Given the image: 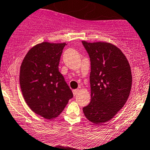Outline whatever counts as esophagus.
Returning <instances> with one entry per match:
<instances>
[{"label":"esophagus","mask_w":150,"mask_h":150,"mask_svg":"<svg viewBox=\"0 0 150 150\" xmlns=\"http://www.w3.org/2000/svg\"><path fill=\"white\" fill-rule=\"evenodd\" d=\"M79 91H80V89H74V90H72V92H73L74 95H76V94H78Z\"/></svg>","instance_id":"1"}]
</instances>
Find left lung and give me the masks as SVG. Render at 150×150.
Returning <instances> with one entry per match:
<instances>
[{
	"instance_id": "1",
	"label": "left lung",
	"mask_w": 150,
	"mask_h": 150,
	"mask_svg": "<svg viewBox=\"0 0 150 150\" xmlns=\"http://www.w3.org/2000/svg\"><path fill=\"white\" fill-rule=\"evenodd\" d=\"M91 61V102L83 108L94 125L111 120L130 95L132 73L127 58L120 48L105 42L82 41Z\"/></svg>"
}]
</instances>
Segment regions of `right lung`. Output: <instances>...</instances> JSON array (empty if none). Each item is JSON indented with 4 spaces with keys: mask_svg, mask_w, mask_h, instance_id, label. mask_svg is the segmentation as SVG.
I'll use <instances>...</instances> for the list:
<instances>
[{
    "mask_svg": "<svg viewBox=\"0 0 150 150\" xmlns=\"http://www.w3.org/2000/svg\"><path fill=\"white\" fill-rule=\"evenodd\" d=\"M65 42L37 44L28 50L20 69L22 94L35 114L46 120L57 117L64 109L72 91L59 71Z\"/></svg>",
    "mask_w": 150,
    "mask_h": 150,
    "instance_id": "add662e5",
    "label": "right lung"
}]
</instances>
